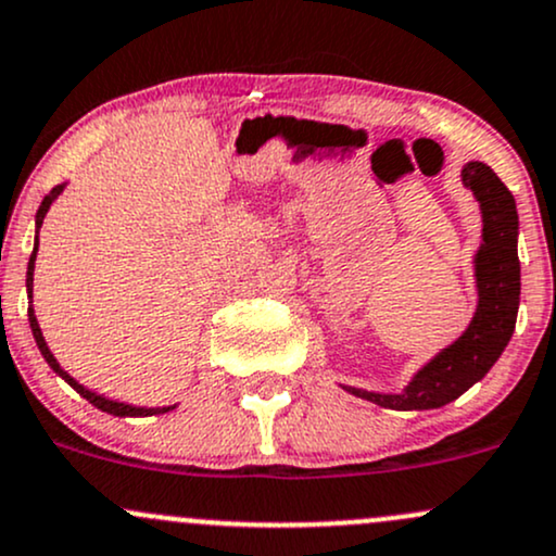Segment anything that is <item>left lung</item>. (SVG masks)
Wrapping results in <instances>:
<instances>
[{"instance_id": "left-lung-1", "label": "left lung", "mask_w": 556, "mask_h": 556, "mask_svg": "<svg viewBox=\"0 0 556 556\" xmlns=\"http://www.w3.org/2000/svg\"><path fill=\"white\" fill-rule=\"evenodd\" d=\"M462 185L472 189L483 213V242L475 253L478 308L472 321L448 348L432 356L401 393H371L343 386L348 393L395 412L441 408L459 399L498 362L515 332L520 308V258H517V205L491 166L469 161Z\"/></svg>"}]
</instances>
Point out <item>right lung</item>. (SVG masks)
Masks as SVG:
<instances>
[{
	"label": "right lung",
	"mask_w": 556,
	"mask_h": 556,
	"mask_svg": "<svg viewBox=\"0 0 556 556\" xmlns=\"http://www.w3.org/2000/svg\"><path fill=\"white\" fill-rule=\"evenodd\" d=\"M60 192H63V185L52 187V192L47 194L45 200H41L39 211H36V242H34V253H30V261H28V274H26V288H28V298H30V292H34V261H36V250H39V229H41V224H45V216H47V211H50V205L54 203V200H58V194H60ZM28 321H30V332H34V340H36V345H39L41 356H45V362L50 364L54 375H60V377H63V380L68 382V386H71L73 390H76L78 395H84V399H87L91 406H97V408H100V412H108V414H113V417H152V414H166V412H170V408H174V406H155V408H148V406H131V404H121V401H110V399H105V395H97V393H91V390H89V388H84L81 382H76V380H73V377L68 375V371H65L63 367H60V364H58V358L52 356L50 345H47L45 334H41V327H39V321H36V314H34V308H28Z\"/></svg>",
	"instance_id": "obj_1"
}]
</instances>
